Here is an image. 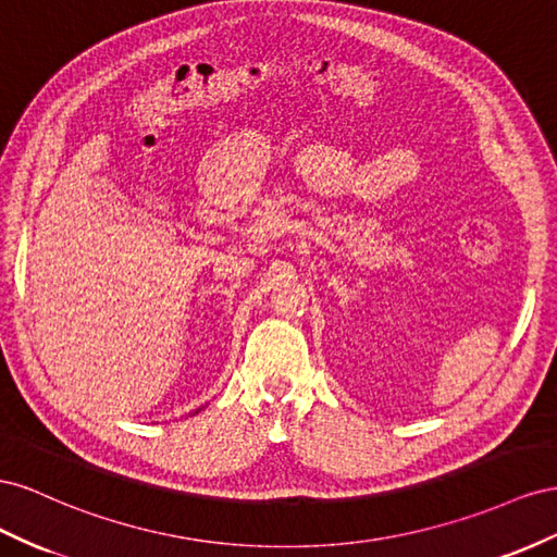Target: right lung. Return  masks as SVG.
I'll use <instances>...</instances> for the list:
<instances>
[{"instance_id": "obj_1", "label": "right lung", "mask_w": 557, "mask_h": 557, "mask_svg": "<svg viewBox=\"0 0 557 557\" xmlns=\"http://www.w3.org/2000/svg\"><path fill=\"white\" fill-rule=\"evenodd\" d=\"M196 412H198V410H196Z\"/></svg>"}]
</instances>
